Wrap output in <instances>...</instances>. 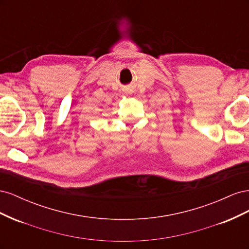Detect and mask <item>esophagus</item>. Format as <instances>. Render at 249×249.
I'll use <instances>...</instances> for the list:
<instances>
[{"label": "esophagus", "instance_id": "34e87169", "mask_svg": "<svg viewBox=\"0 0 249 249\" xmlns=\"http://www.w3.org/2000/svg\"><path fill=\"white\" fill-rule=\"evenodd\" d=\"M126 93H127V94H131V91H130V90H126Z\"/></svg>", "mask_w": 249, "mask_h": 249}]
</instances>
